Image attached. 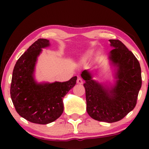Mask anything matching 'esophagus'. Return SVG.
Segmentation results:
<instances>
[{
	"mask_svg": "<svg viewBox=\"0 0 149 149\" xmlns=\"http://www.w3.org/2000/svg\"><path fill=\"white\" fill-rule=\"evenodd\" d=\"M77 83H78V84H82L83 83L82 79L80 78V77H78V78H77Z\"/></svg>",
	"mask_w": 149,
	"mask_h": 149,
	"instance_id": "1",
	"label": "esophagus"
}]
</instances>
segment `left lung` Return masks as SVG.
Masks as SVG:
<instances>
[{"instance_id": "1", "label": "left lung", "mask_w": 149, "mask_h": 149, "mask_svg": "<svg viewBox=\"0 0 149 149\" xmlns=\"http://www.w3.org/2000/svg\"><path fill=\"white\" fill-rule=\"evenodd\" d=\"M114 49L109 59L117 67L115 85L105 87L92 79V74L85 70L81 77L85 81L87 112L92 119L114 123L120 121L134 109L142 86L140 63L131 51L119 40H109Z\"/></svg>"}]
</instances>
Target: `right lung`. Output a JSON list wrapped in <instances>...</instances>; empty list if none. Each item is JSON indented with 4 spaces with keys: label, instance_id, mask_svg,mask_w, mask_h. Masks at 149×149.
<instances>
[{
    "label": "right lung",
    "instance_id": "obj_1",
    "mask_svg": "<svg viewBox=\"0 0 149 149\" xmlns=\"http://www.w3.org/2000/svg\"><path fill=\"white\" fill-rule=\"evenodd\" d=\"M49 40L39 38L18 59L14 66L10 93L17 113L32 123L47 124L56 121L64 111L63 97L76 84L77 77L66 82L37 83L34 72L42 48Z\"/></svg>",
    "mask_w": 149,
    "mask_h": 149
}]
</instances>
